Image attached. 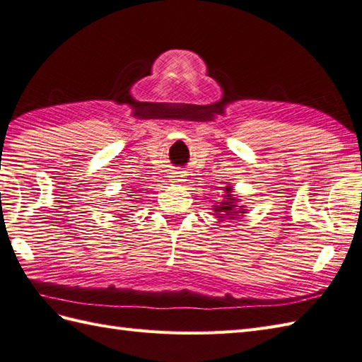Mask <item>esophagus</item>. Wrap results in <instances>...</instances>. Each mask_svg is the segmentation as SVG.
<instances>
[{
    "label": "esophagus",
    "instance_id": "34e87169",
    "mask_svg": "<svg viewBox=\"0 0 362 362\" xmlns=\"http://www.w3.org/2000/svg\"><path fill=\"white\" fill-rule=\"evenodd\" d=\"M170 177H171V180L175 182V183H177V182H185V174H183L182 171H174V173H171Z\"/></svg>",
    "mask_w": 362,
    "mask_h": 362
}]
</instances>
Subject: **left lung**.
<instances>
[{
  "mask_svg": "<svg viewBox=\"0 0 362 362\" xmlns=\"http://www.w3.org/2000/svg\"><path fill=\"white\" fill-rule=\"evenodd\" d=\"M226 191V200H222L219 205L214 206V211L217 214V217H221V219H234V217L243 214L245 213V209H243L242 205L236 204V199H233L231 194V188H225Z\"/></svg>",
  "mask_w": 362,
  "mask_h": 362,
  "instance_id": "obj_1",
  "label": "left lung"
}]
</instances>
